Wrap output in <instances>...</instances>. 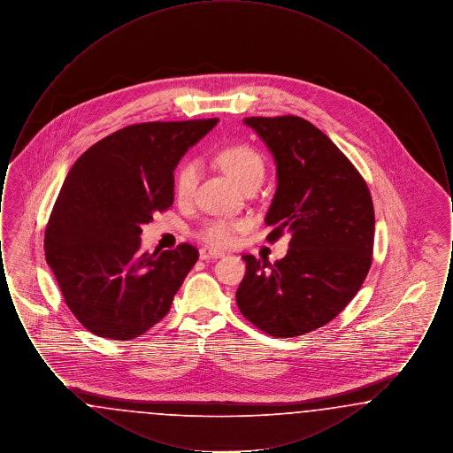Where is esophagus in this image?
Returning <instances> with one entry per match:
<instances>
[{"instance_id":"34e87169","label":"esophagus","mask_w":453,"mask_h":453,"mask_svg":"<svg viewBox=\"0 0 453 453\" xmlns=\"http://www.w3.org/2000/svg\"><path fill=\"white\" fill-rule=\"evenodd\" d=\"M198 255H200V259L220 258V257H222L220 251L211 250V248H200Z\"/></svg>"}]
</instances>
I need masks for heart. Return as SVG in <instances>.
<instances>
[{
	"instance_id": "1",
	"label": "heart",
	"mask_w": 453,
	"mask_h": 453,
	"mask_svg": "<svg viewBox=\"0 0 453 453\" xmlns=\"http://www.w3.org/2000/svg\"><path fill=\"white\" fill-rule=\"evenodd\" d=\"M217 163L224 172L229 173L241 187L263 180L265 163L258 152L250 146L237 144L229 146L217 154ZM198 183V166L194 161H185L178 168L174 176V194L180 200H190L194 196ZM244 224L239 220L214 219L209 220L202 231L200 237L212 246H226L231 242L233 233L241 229Z\"/></svg>"
}]
</instances>
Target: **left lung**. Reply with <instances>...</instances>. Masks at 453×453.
<instances>
[{
	"label": "left lung",
	"mask_w": 453,
	"mask_h": 453,
	"mask_svg": "<svg viewBox=\"0 0 453 453\" xmlns=\"http://www.w3.org/2000/svg\"><path fill=\"white\" fill-rule=\"evenodd\" d=\"M277 165L265 217L288 251L270 263L244 255L236 302L258 329L294 338L334 319L357 296L372 265L375 214L365 180L336 144L301 117H248Z\"/></svg>",
	"instance_id": "obj_1"
}]
</instances>
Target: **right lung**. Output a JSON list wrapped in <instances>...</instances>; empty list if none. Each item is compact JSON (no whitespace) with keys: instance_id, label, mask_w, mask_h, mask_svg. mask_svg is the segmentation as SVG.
Here are the masks:
<instances>
[{"instance_id":"right-lung-1","label":"right lung","mask_w":453,"mask_h":453,"mask_svg":"<svg viewBox=\"0 0 453 453\" xmlns=\"http://www.w3.org/2000/svg\"><path fill=\"white\" fill-rule=\"evenodd\" d=\"M219 119L148 122L117 130L67 173L43 250L67 307L100 338L134 340L159 323L198 251H141L142 226L174 198L173 172Z\"/></svg>"}]
</instances>
